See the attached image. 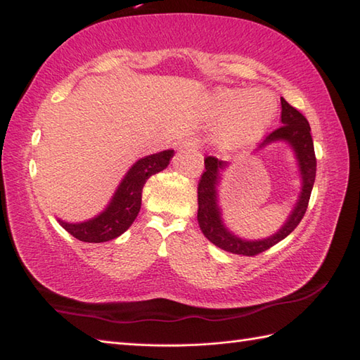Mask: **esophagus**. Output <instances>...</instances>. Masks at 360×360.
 <instances>
[{
	"label": "esophagus",
	"instance_id": "1",
	"mask_svg": "<svg viewBox=\"0 0 360 360\" xmlns=\"http://www.w3.org/2000/svg\"><path fill=\"white\" fill-rule=\"evenodd\" d=\"M179 148L184 151H198V148H200V143H198L196 139H186L179 143Z\"/></svg>",
	"mask_w": 360,
	"mask_h": 360
}]
</instances>
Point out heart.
<instances>
[{
	"mask_svg": "<svg viewBox=\"0 0 360 360\" xmlns=\"http://www.w3.org/2000/svg\"><path fill=\"white\" fill-rule=\"evenodd\" d=\"M219 114H229L218 133V143L224 150H241L263 137L277 114L275 98L264 89H250L243 96L240 89L219 93L215 101Z\"/></svg>",
	"mask_w": 360,
	"mask_h": 360,
	"instance_id": "b5f03b06",
	"label": "heart"
}]
</instances>
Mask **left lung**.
I'll list each match as a JSON object with an SVG mask.
<instances>
[{"label":"left lung","instance_id":"1","mask_svg":"<svg viewBox=\"0 0 360 360\" xmlns=\"http://www.w3.org/2000/svg\"><path fill=\"white\" fill-rule=\"evenodd\" d=\"M280 102L281 127L266 136V139L258 145L257 153L275 142L288 143L297 160L298 173H300L302 178V188L286 223L278 229V232L263 240H246L235 235L232 231H229L223 219V209L219 207L218 195L221 178H223V172L229 167V162L218 160L213 156L204 159L205 172L201 174L200 184H198V223H200L204 236L210 243L215 244L219 249L232 252V254L236 255L254 257L275 246L281 240H285L300 224L304 212L308 209L312 186H314L316 181L317 167L314 142H312L311 137V127L307 117L300 111H297L294 106H290L285 98L281 97Z\"/></svg>","mask_w":360,"mask_h":360}]
</instances>
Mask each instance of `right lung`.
<instances>
[{
  "instance_id": "obj_1",
  "label": "right lung",
  "mask_w": 360,
  "mask_h": 360,
  "mask_svg": "<svg viewBox=\"0 0 360 360\" xmlns=\"http://www.w3.org/2000/svg\"><path fill=\"white\" fill-rule=\"evenodd\" d=\"M174 155V150H164L141 158L127 172L114 192L108 205L94 218L82 223L57 219L66 232L85 243H105L117 238L134 223L142 204V188L150 176L162 172Z\"/></svg>"
}]
</instances>
